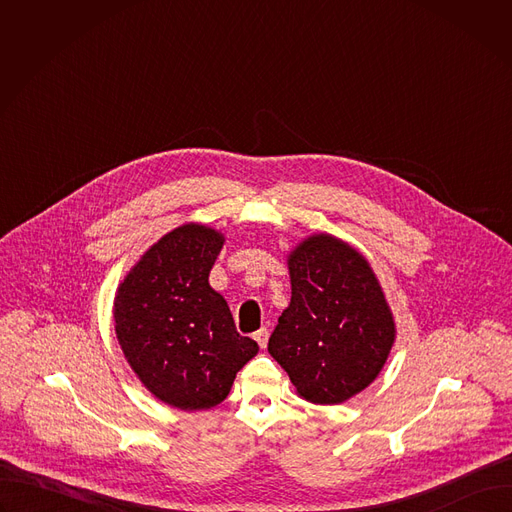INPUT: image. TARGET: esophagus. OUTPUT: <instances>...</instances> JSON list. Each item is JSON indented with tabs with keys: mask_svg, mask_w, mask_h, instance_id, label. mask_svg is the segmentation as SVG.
Returning <instances> with one entry per match:
<instances>
[{
	"mask_svg": "<svg viewBox=\"0 0 512 512\" xmlns=\"http://www.w3.org/2000/svg\"><path fill=\"white\" fill-rule=\"evenodd\" d=\"M253 338L259 342L261 348H265V346H267V340H269V330H267V328H261V330H257V332L253 334Z\"/></svg>",
	"mask_w": 512,
	"mask_h": 512,
	"instance_id": "esophagus-1",
	"label": "esophagus"
}]
</instances>
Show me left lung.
<instances>
[{"label":"left lung","mask_w":512,"mask_h":512,"mask_svg":"<svg viewBox=\"0 0 512 512\" xmlns=\"http://www.w3.org/2000/svg\"><path fill=\"white\" fill-rule=\"evenodd\" d=\"M291 302L267 350L300 397L336 405L369 387L395 340L383 289L360 253L314 235L289 255Z\"/></svg>","instance_id":"1"}]
</instances>
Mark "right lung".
<instances>
[{
  "mask_svg": "<svg viewBox=\"0 0 512 512\" xmlns=\"http://www.w3.org/2000/svg\"><path fill=\"white\" fill-rule=\"evenodd\" d=\"M223 241L202 225L174 229L129 271L115 298V332L131 369L160 401L184 411L225 401L259 350L208 283Z\"/></svg>",
  "mask_w": 512,
  "mask_h": 512,
  "instance_id": "right-lung-1",
  "label": "right lung"
}]
</instances>
